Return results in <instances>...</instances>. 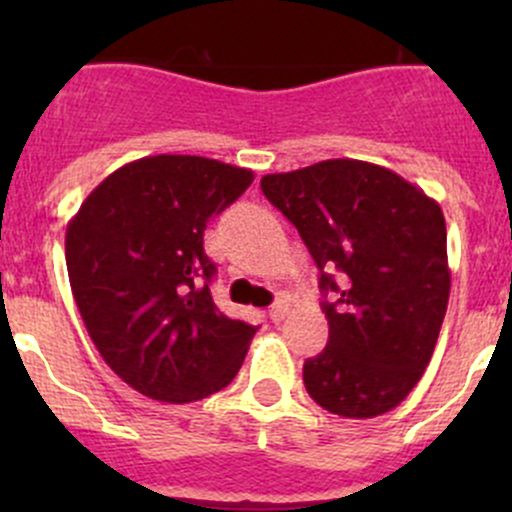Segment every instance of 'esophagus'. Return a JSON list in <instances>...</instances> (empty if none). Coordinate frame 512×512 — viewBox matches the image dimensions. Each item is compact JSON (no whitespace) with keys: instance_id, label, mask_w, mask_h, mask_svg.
<instances>
[{"instance_id":"obj_1","label":"esophagus","mask_w":512,"mask_h":512,"mask_svg":"<svg viewBox=\"0 0 512 512\" xmlns=\"http://www.w3.org/2000/svg\"><path fill=\"white\" fill-rule=\"evenodd\" d=\"M285 314H287V304H285V302H275V304H272V307H270V319H272V322H275V324H280L282 319H285Z\"/></svg>"}]
</instances>
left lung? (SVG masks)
Returning <instances> with one entry per match:
<instances>
[{
    "label": "left lung",
    "mask_w": 512,
    "mask_h": 512,
    "mask_svg": "<svg viewBox=\"0 0 512 512\" xmlns=\"http://www.w3.org/2000/svg\"><path fill=\"white\" fill-rule=\"evenodd\" d=\"M319 267L327 349L304 361L307 394L329 414L374 418L421 379L448 307L441 205L394 170L334 158L260 180ZM337 271L340 285L331 275Z\"/></svg>",
    "instance_id": "left-lung-1"
}]
</instances>
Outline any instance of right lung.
Returning a JSON list of instances; mask_svg holds the SVG:
<instances>
[{"label":"right lung","mask_w":512,"mask_h":512,"mask_svg":"<svg viewBox=\"0 0 512 512\" xmlns=\"http://www.w3.org/2000/svg\"><path fill=\"white\" fill-rule=\"evenodd\" d=\"M252 178L213 158L148 156L113 170L66 227L86 332L113 374L148 399L200 401L245 361L257 327L215 307L203 232Z\"/></svg>","instance_id":"right-lung-1"}]
</instances>
